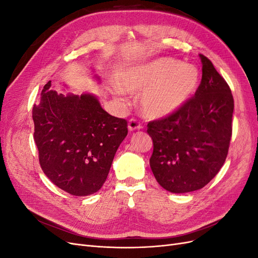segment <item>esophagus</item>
<instances>
[{"label": "esophagus", "mask_w": 258, "mask_h": 258, "mask_svg": "<svg viewBox=\"0 0 258 258\" xmlns=\"http://www.w3.org/2000/svg\"><path fill=\"white\" fill-rule=\"evenodd\" d=\"M142 128L141 123H140L137 119H130L128 122V130L129 131H135V130H140Z\"/></svg>", "instance_id": "esophagus-1"}]
</instances>
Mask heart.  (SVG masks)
<instances>
[{"label": "heart", "mask_w": 258, "mask_h": 258, "mask_svg": "<svg viewBox=\"0 0 258 258\" xmlns=\"http://www.w3.org/2000/svg\"><path fill=\"white\" fill-rule=\"evenodd\" d=\"M198 69L172 58H158L129 68L118 79L116 95H139L140 110L151 119L165 118L181 108L196 91Z\"/></svg>", "instance_id": "b5f03b06"}]
</instances>
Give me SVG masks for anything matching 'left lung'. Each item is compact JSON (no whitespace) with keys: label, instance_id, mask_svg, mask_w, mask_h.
Segmentation results:
<instances>
[{"label":"left lung","instance_id":"8db88e82","mask_svg":"<svg viewBox=\"0 0 258 258\" xmlns=\"http://www.w3.org/2000/svg\"><path fill=\"white\" fill-rule=\"evenodd\" d=\"M199 57L202 79L194 98L174 114L147 124L154 144L153 174L174 194L205 187L223 167L231 139V90L212 62Z\"/></svg>","mask_w":258,"mask_h":258}]
</instances>
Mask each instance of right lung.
Returning a JSON list of instances; mask_svg holds the SVG:
<instances>
[{"mask_svg": "<svg viewBox=\"0 0 258 258\" xmlns=\"http://www.w3.org/2000/svg\"><path fill=\"white\" fill-rule=\"evenodd\" d=\"M93 79L100 83L98 75ZM50 87L51 81L32 110L42 170L62 190L88 196L104 184L128 134L127 121L104 111L93 93H61Z\"/></svg>", "mask_w": 258, "mask_h": 258, "instance_id": "obj_1", "label": "right lung"}]
</instances>
